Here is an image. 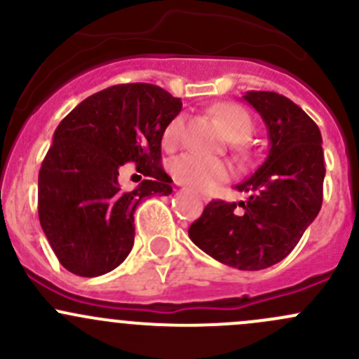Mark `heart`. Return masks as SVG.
Masks as SVG:
<instances>
[{"mask_svg": "<svg viewBox=\"0 0 359 359\" xmlns=\"http://www.w3.org/2000/svg\"><path fill=\"white\" fill-rule=\"evenodd\" d=\"M213 114L222 121L226 132L234 144H245L252 137L253 123L248 112L236 104H220L213 107ZM184 118L175 116L166 125L163 132V144L165 147H173L182 135ZM170 172L173 179L182 186H189L193 189L208 191L217 184L224 182L231 177V168L226 161L217 158L203 156L196 153H184L170 161Z\"/></svg>", "mask_w": 359, "mask_h": 359, "instance_id": "1", "label": "heart"}]
</instances>
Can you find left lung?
<instances>
[{"label":"left lung","mask_w":359,"mask_h":359,"mask_svg":"<svg viewBox=\"0 0 359 359\" xmlns=\"http://www.w3.org/2000/svg\"><path fill=\"white\" fill-rule=\"evenodd\" d=\"M269 137L266 161L236 189L247 201L213 200L191 224L198 248L226 266L260 271L295 248L323 203V140L316 123L290 99L274 92L243 95Z\"/></svg>","instance_id":"8db88e82"}]
</instances>
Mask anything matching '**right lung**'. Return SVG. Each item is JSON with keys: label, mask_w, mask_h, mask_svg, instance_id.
<instances>
[{"label": "right lung", "mask_w": 359, "mask_h": 359, "mask_svg": "<svg viewBox=\"0 0 359 359\" xmlns=\"http://www.w3.org/2000/svg\"><path fill=\"white\" fill-rule=\"evenodd\" d=\"M182 102L147 83L114 85L60 121L38 177V215L50 247L72 274L100 276L128 257L133 213L146 196L172 194L161 163L166 125ZM132 161L148 179L130 194L117 182Z\"/></svg>", "instance_id": "obj_1"}]
</instances>
